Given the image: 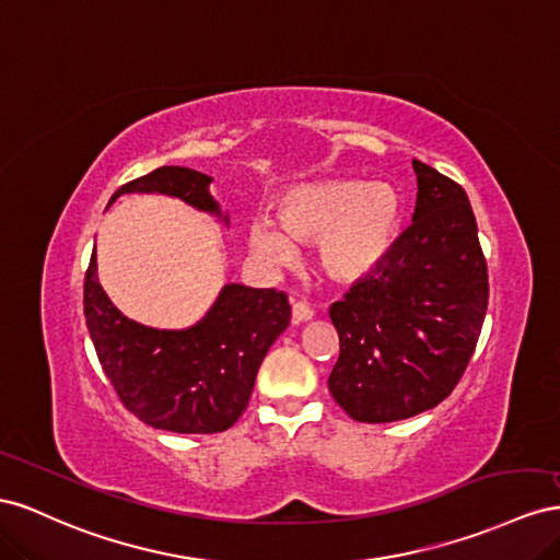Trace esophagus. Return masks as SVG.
Returning a JSON list of instances; mask_svg holds the SVG:
<instances>
[{"label":"esophagus","instance_id":"obj_1","mask_svg":"<svg viewBox=\"0 0 560 560\" xmlns=\"http://www.w3.org/2000/svg\"><path fill=\"white\" fill-rule=\"evenodd\" d=\"M291 316H293V324H295V326H300V324H307L310 318L314 316V312H312V307H310V305H305V302H293Z\"/></svg>","mask_w":560,"mask_h":560}]
</instances>
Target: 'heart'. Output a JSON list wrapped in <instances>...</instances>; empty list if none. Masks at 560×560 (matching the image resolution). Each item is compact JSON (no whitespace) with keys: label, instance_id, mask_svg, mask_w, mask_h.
<instances>
[{"label":"heart","instance_id":"1","mask_svg":"<svg viewBox=\"0 0 560 560\" xmlns=\"http://www.w3.org/2000/svg\"><path fill=\"white\" fill-rule=\"evenodd\" d=\"M404 230L406 201L396 185L324 178L285 189L277 201V222L253 218L246 242L267 267L291 265L295 244H316L324 275L340 285H354L387 265Z\"/></svg>","mask_w":560,"mask_h":560}]
</instances>
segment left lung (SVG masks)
<instances>
[{"mask_svg": "<svg viewBox=\"0 0 560 560\" xmlns=\"http://www.w3.org/2000/svg\"><path fill=\"white\" fill-rule=\"evenodd\" d=\"M418 201L387 265L330 307L340 357L328 389L357 422L408 420L465 373L488 310V267L467 191L412 159Z\"/></svg>", "mask_w": 560, "mask_h": 560, "instance_id": "obj_1", "label": "left lung"}]
</instances>
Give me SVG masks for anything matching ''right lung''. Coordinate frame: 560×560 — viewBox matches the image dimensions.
Here are the masks:
<instances>
[{
  "label": "right lung",
  "mask_w": 560,
  "mask_h": 560,
  "mask_svg": "<svg viewBox=\"0 0 560 560\" xmlns=\"http://www.w3.org/2000/svg\"><path fill=\"white\" fill-rule=\"evenodd\" d=\"M211 183L195 168L162 166L119 187L109 203L121 195H164L230 228ZM84 316L105 375L138 420L175 434H218L246 410L265 354L291 324V305L275 289L225 283L195 326L152 328L107 298L93 250Z\"/></svg>",
  "instance_id": "right-lung-1"
}]
</instances>
